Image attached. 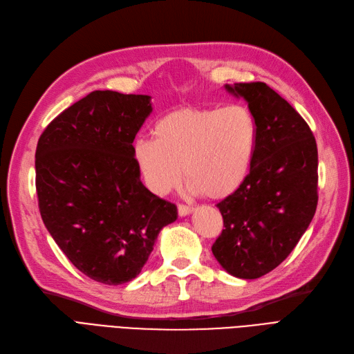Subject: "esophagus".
<instances>
[{
	"label": "esophagus",
	"mask_w": 354,
	"mask_h": 354,
	"mask_svg": "<svg viewBox=\"0 0 354 354\" xmlns=\"http://www.w3.org/2000/svg\"><path fill=\"white\" fill-rule=\"evenodd\" d=\"M192 212H193V208H192V206H187V205H178V215H180V216L190 215Z\"/></svg>",
	"instance_id": "1"
}]
</instances>
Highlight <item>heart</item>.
<instances>
[{"label": "heart", "mask_w": 354, "mask_h": 354, "mask_svg": "<svg viewBox=\"0 0 354 354\" xmlns=\"http://www.w3.org/2000/svg\"><path fill=\"white\" fill-rule=\"evenodd\" d=\"M258 146V123L241 104L224 108L181 106L153 126V139L135 143V160L146 187L156 196L183 177L192 193L225 199L249 177Z\"/></svg>", "instance_id": "heart-1"}]
</instances>
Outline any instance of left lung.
Masks as SVG:
<instances>
[{"label":"left lung","mask_w":354,"mask_h":354,"mask_svg":"<svg viewBox=\"0 0 354 354\" xmlns=\"http://www.w3.org/2000/svg\"><path fill=\"white\" fill-rule=\"evenodd\" d=\"M258 123L248 180L216 206L224 230L212 253L224 270L254 279L281 263L308 230L318 205V148L308 123L263 82L225 84Z\"/></svg>","instance_id":"8db88e82"}]
</instances>
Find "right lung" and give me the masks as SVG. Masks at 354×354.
<instances>
[{"instance_id":"obj_1","label":"right lung","mask_w":354,"mask_h":354,"mask_svg":"<svg viewBox=\"0 0 354 354\" xmlns=\"http://www.w3.org/2000/svg\"><path fill=\"white\" fill-rule=\"evenodd\" d=\"M151 96L93 91L46 126L35 153L42 221L68 261L95 281L136 278L177 206L140 181L135 140Z\"/></svg>"}]
</instances>
